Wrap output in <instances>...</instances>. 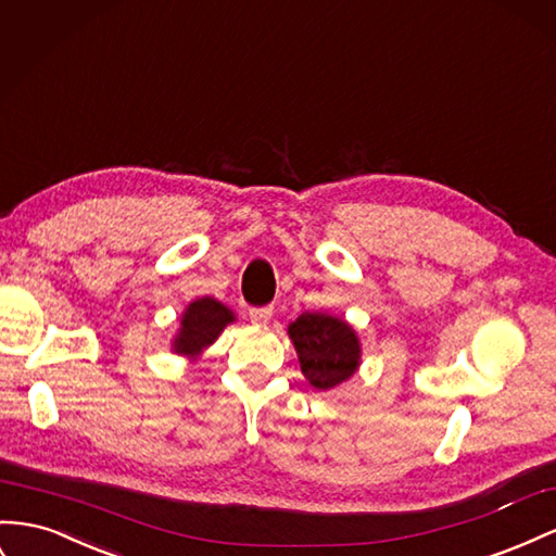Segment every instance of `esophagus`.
Instances as JSON below:
<instances>
[{"label": "esophagus", "mask_w": 556, "mask_h": 556, "mask_svg": "<svg viewBox=\"0 0 556 556\" xmlns=\"http://www.w3.org/2000/svg\"><path fill=\"white\" fill-rule=\"evenodd\" d=\"M274 315V308L271 306H262V308H250V320L254 325H266L268 320H271Z\"/></svg>", "instance_id": "1"}]
</instances>
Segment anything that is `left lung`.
Segmentation results:
<instances>
[{"label": "left lung", "mask_w": 556, "mask_h": 556, "mask_svg": "<svg viewBox=\"0 0 556 556\" xmlns=\"http://www.w3.org/2000/svg\"><path fill=\"white\" fill-rule=\"evenodd\" d=\"M288 337L308 383L318 390L349 381L363 365V343L339 315L306 311L288 325Z\"/></svg>", "instance_id": "1"}]
</instances>
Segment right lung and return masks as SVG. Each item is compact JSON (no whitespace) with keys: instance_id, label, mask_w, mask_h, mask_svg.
I'll return each instance as SVG.
<instances>
[{"instance_id":"add662e5","label":"right lung","mask_w":556,"mask_h":556,"mask_svg":"<svg viewBox=\"0 0 556 556\" xmlns=\"http://www.w3.org/2000/svg\"><path fill=\"white\" fill-rule=\"evenodd\" d=\"M231 323H236V313L227 304H222L219 299H193L179 315V327L170 341V351L187 357L189 363H197Z\"/></svg>"}]
</instances>
